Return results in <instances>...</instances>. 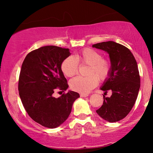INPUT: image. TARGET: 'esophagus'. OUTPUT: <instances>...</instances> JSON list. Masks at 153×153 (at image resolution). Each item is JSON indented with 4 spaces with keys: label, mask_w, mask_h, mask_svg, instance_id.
<instances>
[{
    "label": "esophagus",
    "mask_w": 153,
    "mask_h": 153,
    "mask_svg": "<svg viewBox=\"0 0 153 153\" xmlns=\"http://www.w3.org/2000/svg\"><path fill=\"white\" fill-rule=\"evenodd\" d=\"M79 95H80V97H88V94H80Z\"/></svg>",
    "instance_id": "esophagus-1"
}]
</instances>
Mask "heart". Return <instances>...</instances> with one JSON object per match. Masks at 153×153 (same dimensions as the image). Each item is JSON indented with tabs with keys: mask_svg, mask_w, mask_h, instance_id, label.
I'll list each match as a JSON object with an SVG mask.
<instances>
[{
	"mask_svg": "<svg viewBox=\"0 0 153 153\" xmlns=\"http://www.w3.org/2000/svg\"><path fill=\"white\" fill-rule=\"evenodd\" d=\"M78 63L89 65L87 77L77 76L69 82L71 88L82 94L88 93L98 84V79L104 81L109 76L111 63L99 51L92 48H84L74 56H68L61 63V70L65 76L71 77L78 71Z\"/></svg>",
	"mask_w": 153,
	"mask_h": 153,
	"instance_id": "obj_1",
	"label": "heart"
}]
</instances>
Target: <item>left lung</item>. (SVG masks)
Wrapping results in <instances>:
<instances>
[{
    "label": "left lung",
    "mask_w": 153,
    "mask_h": 153,
    "mask_svg": "<svg viewBox=\"0 0 153 153\" xmlns=\"http://www.w3.org/2000/svg\"><path fill=\"white\" fill-rule=\"evenodd\" d=\"M92 47L101 49L109 55L111 71L100 89L111 90L110 97L103 96V105L97 113L108 122H116L126 117L138 97L140 77L135 58L129 49L113 41L95 44Z\"/></svg>",
    "instance_id": "1"
}]
</instances>
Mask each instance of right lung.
Segmentation results:
<instances>
[{
    "mask_svg": "<svg viewBox=\"0 0 153 153\" xmlns=\"http://www.w3.org/2000/svg\"><path fill=\"white\" fill-rule=\"evenodd\" d=\"M70 55L69 48L45 46L28 53L22 63L18 85L22 104L33 121L46 128L61 125L79 97L70 90L59 98L53 96L57 88L63 92L68 88L61 67Z\"/></svg>",
    "mask_w": 153,
    "mask_h": 153,
    "instance_id": "add662e5",
    "label": "right lung"
}]
</instances>
